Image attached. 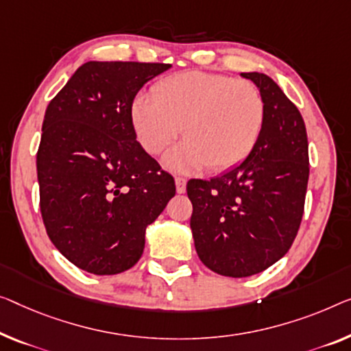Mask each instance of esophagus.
I'll use <instances>...</instances> for the list:
<instances>
[{
  "instance_id": "1",
  "label": "esophagus",
  "mask_w": 351,
  "mask_h": 351,
  "mask_svg": "<svg viewBox=\"0 0 351 351\" xmlns=\"http://www.w3.org/2000/svg\"><path fill=\"white\" fill-rule=\"evenodd\" d=\"M175 184H176V192L178 193H184L186 192V180L184 178H175Z\"/></svg>"
}]
</instances>
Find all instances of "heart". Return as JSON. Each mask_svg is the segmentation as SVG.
Listing matches in <instances>:
<instances>
[{"mask_svg":"<svg viewBox=\"0 0 351 351\" xmlns=\"http://www.w3.org/2000/svg\"><path fill=\"white\" fill-rule=\"evenodd\" d=\"M265 101L247 80L206 72H184L160 83L156 96L132 104L135 135L149 154H160L182 132L186 140L165 156L173 171H213L239 164L257 143Z\"/></svg>","mask_w":351,"mask_h":351,"instance_id":"1","label":"heart"}]
</instances>
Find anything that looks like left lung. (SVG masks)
I'll return each instance as SVG.
<instances>
[{"mask_svg":"<svg viewBox=\"0 0 351 351\" xmlns=\"http://www.w3.org/2000/svg\"><path fill=\"white\" fill-rule=\"evenodd\" d=\"M241 75L255 83L265 101L257 143L226 173L187 182L198 257L227 277L258 274L289 252L309 181V145L300 110L271 77Z\"/></svg>","mask_w":351,"mask_h":351,"instance_id":"left-lung-1","label":"left lung"}]
</instances>
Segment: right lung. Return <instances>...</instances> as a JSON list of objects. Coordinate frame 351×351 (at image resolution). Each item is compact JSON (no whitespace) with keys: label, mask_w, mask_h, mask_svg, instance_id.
Returning <instances> with one entry per match:
<instances>
[{"label":"right lung","mask_w":351,"mask_h":351,"mask_svg":"<svg viewBox=\"0 0 351 351\" xmlns=\"http://www.w3.org/2000/svg\"><path fill=\"white\" fill-rule=\"evenodd\" d=\"M170 64L88 61L51 99L38 151L47 234L86 273L137 263L145 232L175 195V181L137 142L132 102Z\"/></svg>","instance_id":"1"}]
</instances>
